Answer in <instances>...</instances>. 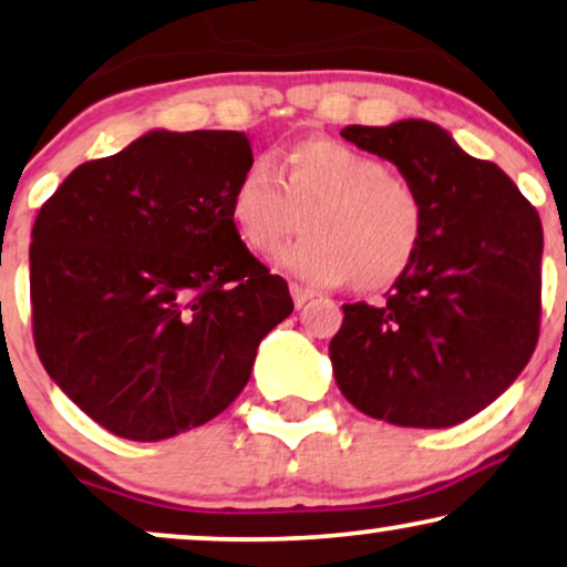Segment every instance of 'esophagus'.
<instances>
[{
  "label": "esophagus",
  "instance_id": "1",
  "mask_svg": "<svg viewBox=\"0 0 567 567\" xmlns=\"http://www.w3.org/2000/svg\"><path fill=\"white\" fill-rule=\"evenodd\" d=\"M289 291H291L293 307H305V305H307V301H310V299L315 297V291H310V289H305V286H299V284H291V286H289Z\"/></svg>",
  "mask_w": 567,
  "mask_h": 567
}]
</instances>
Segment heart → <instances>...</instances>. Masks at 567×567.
Masks as SVG:
<instances>
[{"label":"heart","instance_id":"heart-1","mask_svg":"<svg viewBox=\"0 0 567 567\" xmlns=\"http://www.w3.org/2000/svg\"><path fill=\"white\" fill-rule=\"evenodd\" d=\"M274 168L249 164L226 203L247 252L274 255L301 218L307 237L284 249L278 262L315 286L357 281L359 289L380 291L414 266L427 208L406 176L328 137L281 151Z\"/></svg>","mask_w":567,"mask_h":567}]
</instances>
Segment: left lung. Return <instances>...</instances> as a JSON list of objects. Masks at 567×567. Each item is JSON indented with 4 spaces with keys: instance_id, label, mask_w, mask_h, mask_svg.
Instances as JSON below:
<instances>
[{
    "instance_id": "1",
    "label": "left lung",
    "mask_w": 567,
    "mask_h": 567,
    "mask_svg": "<svg viewBox=\"0 0 567 567\" xmlns=\"http://www.w3.org/2000/svg\"><path fill=\"white\" fill-rule=\"evenodd\" d=\"M341 135L391 161L422 195L427 231L385 305H343L330 341L341 393L399 427L466 422L528 364L542 315V220L492 161L427 120L349 124Z\"/></svg>"
}]
</instances>
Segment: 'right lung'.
<instances>
[{
	"label": "right lung",
	"mask_w": 567,
	"mask_h": 567,
	"mask_svg": "<svg viewBox=\"0 0 567 567\" xmlns=\"http://www.w3.org/2000/svg\"><path fill=\"white\" fill-rule=\"evenodd\" d=\"M249 164L245 132L151 130L78 166L35 216V351L116 437L156 443L218 416L293 310L226 216Z\"/></svg>",
	"instance_id": "1"
}]
</instances>
